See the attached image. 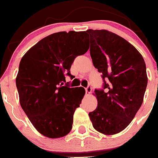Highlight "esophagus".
I'll use <instances>...</instances> for the list:
<instances>
[{
    "label": "esophagus",
    "mask_w": 158,
    "mask_h": 158,
    "mask_svg": "<svg viewBox=\"0 0 158 158\" xmlns=\"http://www.w3.org/2000/svg\"><path fill=\"white\" fill-rule=\"evenodd\" d=\"M92 91V86L90 85H89L88 86L85 88V93H86V94H89L90 93H91Z\"/></svg>",
    "instance_id": "34e87169"
}]
</instances>
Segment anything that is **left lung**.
Instances as JSON below:
<instances>
[{"instance_id": "8db88e82", "label": "left lung", "mask_w": 158, "mask_h": 158, "mask_svg": "<svg viewBox=\"0 0 158 158\" xmlns=\"http://www.w3.org/2000/svg\"><path fill=\"white\" fill-rule=\"evenodd\" d=\"M90 56L102 74V89H95L98 106L89 113L95 129L106 135L120 133L141 106L148 85L146 65L140 53L119 35L89 30Z\"/></svg>"}]
</instances>
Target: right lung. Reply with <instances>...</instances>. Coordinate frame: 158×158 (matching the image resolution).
Masks as SVG:
<instances>
[{"label": "right lung", "mask_w": 158, "mask_h": 158, "mask_svg": "<svg viewBox=\"0 0 158 158\" xmlns=\"http://www.w3.org/2000/svg\"><path fill=\"white\" fill-rule=\"evenodd\" d=\"M87 39L85 31L54 33L31 48L20 62L16 78L20 104L45 137H64L73 127V114L85 91L63 83L65 76H72L74 59L88 51Z\"/></svg>", "instance_id": "obj_1"}]
</instances>
